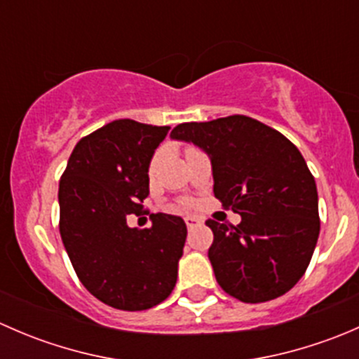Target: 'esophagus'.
<instances>
[{
  "label": "esophagus",
  "instance_id": "esophagus-1",
  "mask_svg": "<svg viewBox=\"0 0 359 359\" xmlns=\"http://www.w3.org/2000/svg\"><path fill=\"white\" fill-rule=\"evenodd\" d=\"M184 220H186L187 229H194V227L201 226L203 224V219H200V217H194V215H187Z\"/></svg>",
  "mask_w": 359,
  "mask_h": 359
}]
</instances>
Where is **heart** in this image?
I'll return each mask as SVG.
<instances>
[{"label":"heart","instance_id":"b5f03b06","mask_svg":"<svg viewBox=\"0 0 359 359\" xmlns=\"http://www.w3.org/2000/svg\"><path fill=\"white\" fill-rule=\"evenodd\" d=\"M189 149H193V147H189ZM189 149H187V151H189ZM159 158H161V151H156V153H154L153 159H151V165H149L151 172H154V168H156V165H158V161H159Z\"/></svg>","mask_w":359,"mask_h":359}]
</instances>
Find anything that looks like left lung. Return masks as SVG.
<instances>
[{
  "label": "left lung",
  "instance_id": "8db88e82",
  "mask_svg": "<svg viewBox=\"0 0 359 359\" xmlns=\"http://www.w3.org/2000/svg\"><path fill=\"white\" fill-rule=\"evenodd\" d=\"M170 137L208 154L213 194L241 215L238 226L206 220L213 231L208 259L222 290L257 304L295 287L320 236L316 182L300 151L241 114L182 123Z\"/></svg>",
  "mask_w": 359,
  "mask_h": 359
}]
</instances>
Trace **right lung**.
<instances>
[{
	"instance_id": "right-lung-1",
	"label": "right lung",
	"mask_w": 359,
	"mask_h": 359,
	"mask_svg": "<svg viewBox=\"0 0 359 359\" xmlns=\"http://www.w3.org/2000/svg\"><path fill=\"white\" fill-rule=\"evenodd\" d=\"M170 126L116 119L83 137L59 184L60 236L79 281L123 311L158 306L177 283L187 227L153 213L149 229L128 227L149 196V165Z\"/></svg>"
}]
</instances>
